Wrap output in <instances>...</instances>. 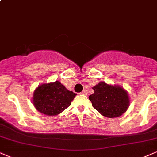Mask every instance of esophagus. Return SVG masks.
<instances>
[{
    "mask_svg": "<svg viewBox=\"0 0 157 157\" xmlns=\"http://www.w3.org/2000/svg\"><path fill=\"white\" fill-rule=\"evenodd\" d=\"M80 94H81V95H87V92L86 90H83V91H82L81 93H80Z\"/></svg>",
    "mask_w": 157,
    "mask_h": 157,
    "instance_id": "esophagus-1",
    "label": "esophagus"
}]
</instances>
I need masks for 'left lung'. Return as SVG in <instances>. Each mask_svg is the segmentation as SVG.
Returning <instances> with one entry per match:
<instances>
[{
	"mask_svg": "<svg viewBox=\"0 0 157 157\" xmlns=\"http://www.w3.org/2000/svg\"><path fill=\"white\" fill-rule=\"evenodd\" d=\"M94 93L89 96L92 106L107 118L119 117L127 110L129 98L127 91L119 86H111L100 82L93 88Z\"/></svg>",
	"mask_w": 157,
	"mask_h": 157,
	"instance_id": "1",
	"label": "left lung"
}]
</instances>
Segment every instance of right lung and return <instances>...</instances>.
<instances>
[{
    "instance_id": "right-lung-1",
    "label": "right lung",
    "mask_w": 157,
    "mask_h": 157,
    "mask_svg": "<svg viewBox=\"0 0 157 157\" xmlns=\"http://www.w3.org/2000/svg\"><path fill=\"white\" fill-rule=\"evenodd\" d=\"M76 95L57 80L38 86L32 101L39 112L47 116H56L70 106Z\"/></svg>"
}]
</instances>
